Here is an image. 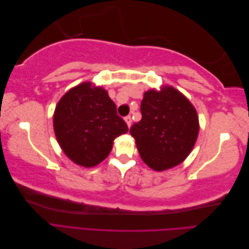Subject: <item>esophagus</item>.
Wrapping results in <instances>:
<instances>
[{"instance_id": "1", "label": "esophagus", "mask_w": 249, "mask_h": 249, "mask_svg": "<svg viewBox=\"0 0 249 249\" xmlns=\"http://www.w3.org/2000/svg\"><path fill=\"white\" fill-rule=\"evenodd\" d=\"M124 122L126 123V124H127V126H131V124H132V117H131V115H127V116H125L124 117Z\"/></svg>"}]
</instances>
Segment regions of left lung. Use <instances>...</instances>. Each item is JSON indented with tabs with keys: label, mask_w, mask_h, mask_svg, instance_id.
Wrapping results in <instances>:
<instances>
[{
	"label": "left lung",
	"mask_w": 249,
	"mask_h": 249,
	"mask_svg": "<svg viewBox=\"0 0 249 249\" xmlns=\"http://www.w3.org/2000/svg\"><path fill=\"white\" fill-rule=\"evenodd\" d=\"M140 122L130 133L141 159L157 171L169 169L191 153L199 131L198 116L187 97L171 86L144 93Z\"/></svg>",
	"instance_id": "obj_1"
}]
</instances>
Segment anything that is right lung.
<instances>
[{
  "label": "right lung",
  "instance_id": "1",
  "mask_svg": "<svg viewBox=\"0 0 249 249\" xmlns=\"http://www.w3.org/2000/svg\"><path fill=\"white\" fill-rule=\"evenodd\" d=\"M53 123L64 154L84 167L106 159L114 139L129 131L108 92L90 82L71 88L61 97Z\"/></svg>",
  "mask_w": 249,
  "mask_h": 249
}]
</instances>
